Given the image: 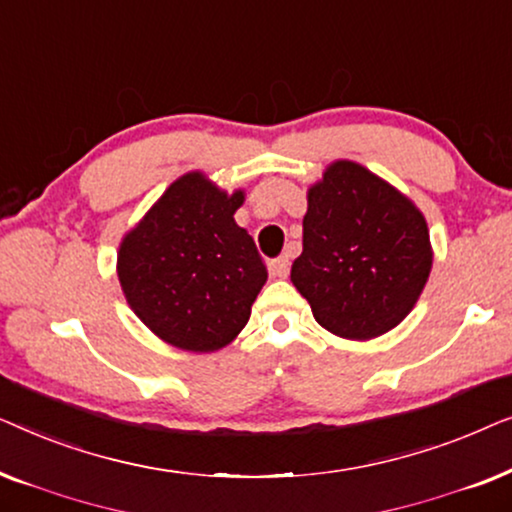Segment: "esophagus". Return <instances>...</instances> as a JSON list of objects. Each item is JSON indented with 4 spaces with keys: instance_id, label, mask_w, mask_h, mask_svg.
Here are the masks:
<instances>
[{
    "instance_id": "1",
    "label": "esophagus",
    "mask_w": 512,
    "mask_h": 512,
    "mask_svg": "<svg viewBox=\"0 0 512 512\" xmlns=\"http://www.w3.org/2000/svg\"><path fill=\"white\" fill-rule=\"evenodd\" d=\"M272 275L275 277H286L289 275V268H291V261H289V254H284V256H279V258H275V261H272Z\"/></svg>"
}]
</instances>
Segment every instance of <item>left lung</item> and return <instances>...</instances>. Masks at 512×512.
Instances as JSON below:
<instances>
[{
    "label": "left lung",
    "mask_w": 512,
    "mask_h": 512,
    "mask_svg": "<svg viewBox=\"0 0 512 512\" xmlns=\"http://www.w3.org/2000/svg\"><path fill=\"white\" fill-rule=\"evenodd\" d=\"M433 263L422 212L352 160H335L307 191L303 254L291 282L326 331L370 340L408 317Z\"/></svg>",
    "instance_id": "obj_1"
}]
</instances>
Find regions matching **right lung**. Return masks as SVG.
Here are the masks:
<instances>
[{
  "instance_id": "add662e5",
  "label": "right lung",
  "mask_w": 512,
  "mask_h": 512,
  "mask_svg": "<svg viewBox=\"0 0 512 512\" xmlns=\"http://www.w3.org/2000/svg\"><path fill=\"white\" fill-rule=\"evenodd\" d=\"M244 193L188 172L118 249V279L139 319L172 347L216 352L247 326L268 270L233 219Z\"/></svg>"
}]
</instances>
